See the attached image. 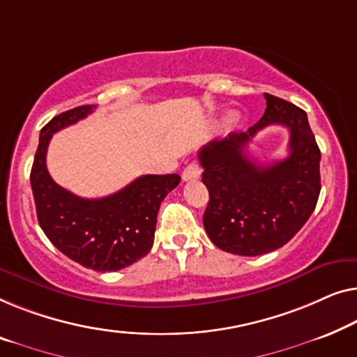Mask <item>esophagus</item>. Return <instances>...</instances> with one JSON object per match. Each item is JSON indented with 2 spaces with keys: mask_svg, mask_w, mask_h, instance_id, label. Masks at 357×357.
<instances>
[{
  "mask_svg": "<svg viewBox=\"0 0 357 357\" xmlns=\"http://www.w3.org/2000/svg\"><path fill=\"white\" fill-rule=\"evenodd\" d=\"M199 175H201V169H199L198 164H196V162H190L188 166L183 169L182 178L185 180V182H188V180L199 178Z\"/></svg>",
  "mask_w": 357,
  "mask_h": 357,
  "instance_id": "esophagus-1",
  "label": "esophagus"
}]
</instances>
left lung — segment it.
<instances>
[{
  "label": "left lung",
  "instance_id": "8db88e82",
  "mask_svg": "<svg viewBox=\"0 0 357 357\" xmlns=\"http://www.w3.org/2000/svg\"><path fill=\"white\" fill-rule=\"evenodd\" d=\"M264 98L267 107L259 122L198 153L209 191L204 229L217 248L238 256H261L287 245L311 217L320 193V149L306 112L268 93ZM272 123L291 130L289 156L262 167L250 161L244 148Z\"/></svg>",
  "mask_w": 357,
  "mask_h": 357
}]
</instances>
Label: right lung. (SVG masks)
Here are the masks:
<instances>
[{
    "label": "right lung",
    "instance_id": "obj_1",
    "mask_svg": "<svg viewBox=\"0 0 357 357\" xmlns=\"http://www.w3.org/2000/svg\"><path fill=\"white\" fill-rule=\"evenodd\" d=\"M96 106H79L56 116L41 128L30 183L41 230L80 266L114 272L149 252L162 199L180 183V175H142L117 193L98 199L80 198L59 187L46 169L53 133L91 114Z\"/></svg>",
    "mask_w": 357,
    "mask_h": 357
}]
</instances>
